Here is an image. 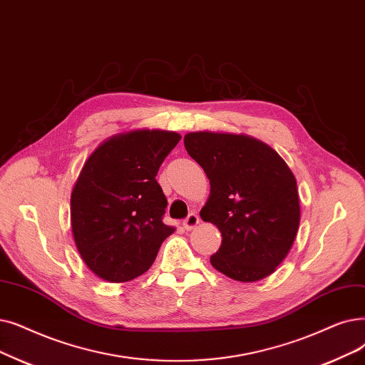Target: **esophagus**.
Masks as SVG:
<instances>
[{"label": "esophagus", "instance_id": "obj_1", "mask_svg": "<svg viewBox=\"0 0 365 365\" xmlns=\"http://www.w3.org/2000/svg\"><path fill=\"white\" fill-rule=\"evenodd\" d=\"M198 222H200V217L197 213H189L187 217L183 220V227H185V230L189 231V230L195 228L198 225Z\"/></svg>", "mask_w": 365, "mask_h": 365}]
</instances>
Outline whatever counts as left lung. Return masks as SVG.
<instances>
[{
  "mask_svg": "<svg viewBox=\"0 0 365 365\" xmlns=\"http://www.w3.org/2000/svg\"><path fill=\"white\" fill-rule=\"evenodd\" d=\"M183 143L210 180L200 216L222 234L212 265L239 282L270 276L288 255L299 225L292 171L276 150L247 135L189 133Z\"/></svg>",
  "mask_w": 365,
  "mask_h": 365,
  "instance_id": "left-lung-1",
  "label": "left lung"
}]
</instances>
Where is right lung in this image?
<instances>
[{
  "label": "right lung",
  "instance_id": "add662e5",
  "mask_svg": "<svg viewBox=\"0 0 365 365\" xmlns=\"http://www.w3.org/2000/svg\"><path fill=\"white\" fill-rule=\"evenodd\" d=\"M179 140L170 131H131L88 158L71 192V228L98 277L118 283L143 274L174 232L163 222L167 198L155 178Z\"/></svg>",
  "mask_w": 365,
  "mask_h": 365
}]
</instances>
